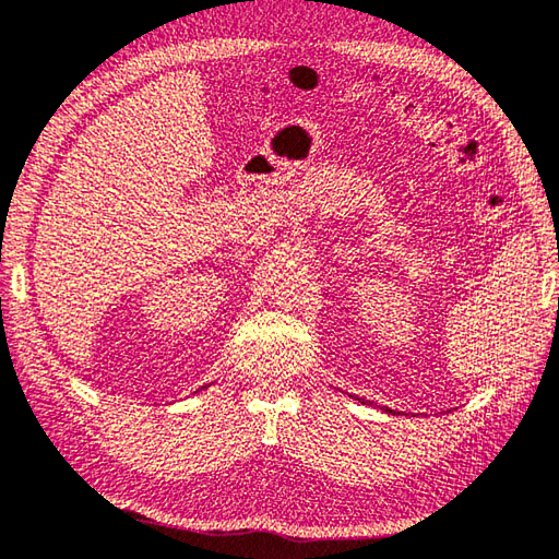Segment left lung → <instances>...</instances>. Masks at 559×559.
<instances>
[{
	"label": "left lung",
	"mask_w": 559,
	"mask_h": 559,
	"mask_svg": "<svg viewBox=\"0 0 559 559\" xmlns=\"http://www.w3.org/2000/svg\"><path fill=\"white\" fill-rule=\"evenodd\" d=\"M557 259H559V254H557Z\"/></svg>",
	"instance_id": "1"
}]
</instances>
